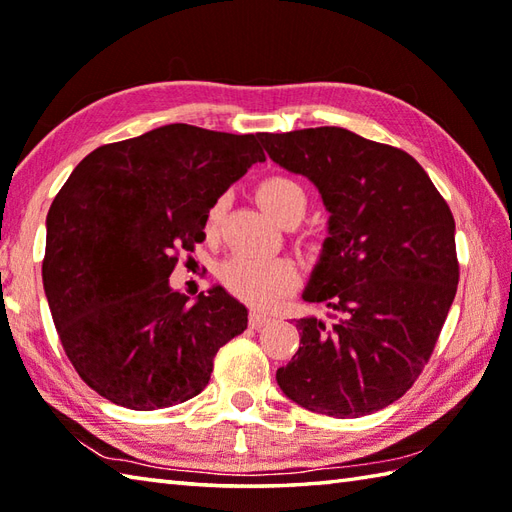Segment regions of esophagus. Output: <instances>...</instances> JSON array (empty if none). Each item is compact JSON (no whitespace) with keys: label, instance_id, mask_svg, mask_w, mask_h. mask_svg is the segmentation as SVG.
Segmentation results:
<instances>
[{"label":"esophagus","instance_id":"esophagus-1","mask_svg":"<svg viewBox=\"0 0 512 512\" xmlns=\"http://www.w3.org/2000/svg\"><path fill=\"white\" fill-rule=\"evenodd\" d=\"M270 321H273V319H270L266 312H250V317H248V325L253 330H262L264 325H268Z\"/></svg>","mask_w":512,"mask_h":512}]
</instances>
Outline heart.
<instances>
[{
    "instance_id": "heart-1",
    "label": "heart",
    "mask_w": 512,
    "mask_h": 512,
    "mask_svg": "<svg viewBox=\"0 0 512 512\" xmlns=\"http://www.w3.org/2000/svg\"><path fill=\"white\" fill-rule=\"evenodd\" d=\"M257 200L268 215H273L281 224L288 217H301L306 213L308 198L297 180L288 176H268L257 187ZM224 213V198L215 200L206 213V231L215 233ZM222 284L235 297L255 306H266L284 295L295 284V268L286 259H253L237 255L231 257L220 268Z\"/></svg>"
}]
</instances>
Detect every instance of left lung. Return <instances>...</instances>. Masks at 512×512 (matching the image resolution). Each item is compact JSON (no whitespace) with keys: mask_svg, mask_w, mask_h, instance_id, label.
<instances>
[{"mask_svg":"<svg viewBox=\"0 0 512 512\" xmlns=\"http://www.w3.org/2000/svg\"><path fill=\"white\" fill-rule=\"evenodd\" d=\"M270 160L308 178L330 213L301 299L334 323L297 321L299 350L277 369L297 405L334 418L385 409L416 383L458 290L449 204L407 151L343 127L257 134Z\"/></svg>","mask_w":512,"mask_h":512,"instance_id":"obj_1","label":"left lung"}]
</instances>
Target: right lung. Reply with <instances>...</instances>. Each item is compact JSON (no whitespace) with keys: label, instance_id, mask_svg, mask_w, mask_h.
<instances>
[{"label":"right lung","instance_id":"obj_1","mask_svg":"<svg viewBox=\"0 0 512 512\" xmlns=\"http://www.w3.org/2000/svg\"><path fill=\"white\" fill-rule=\"evenodd\" d=\"M266 156L255 134L173 123L94 149L46 217L43 290L79 376L114 405L154 411L198 396L248 310L222 286L193 303L169 286L176 250Z\"/></svg>","mask_w":512,"mask_h":512}]
</instances>
